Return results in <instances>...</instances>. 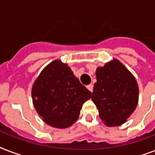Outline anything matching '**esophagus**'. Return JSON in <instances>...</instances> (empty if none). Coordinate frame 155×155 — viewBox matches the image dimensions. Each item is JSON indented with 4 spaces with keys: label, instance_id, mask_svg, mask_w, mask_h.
Returning a JSON list of instances; mask_svg holds the SVG:
<instances>
[{
    "label": "esophagus",
    "instance_id": "1",
    "mask_svg": "<svg viewBox=\"0 0 155 155\" xmlns=\"http://www.w3.org/2000/svg\"><path fill=\"white\" fill-rule=\"evenodd\" d=\"M87 89L89 90L90 92H92V91H93V85H92V84L87 85Z\"/></svg>",
    "mask_w": 155,
    "mask_h": 155
}]
</instances>
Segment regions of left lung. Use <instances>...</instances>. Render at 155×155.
Segmentation results:
<instances>
[{
	"label": "left lung",
	"mask_w": 155,
	"mask_h": 155,
	"mask_svg": "<svg viewBox=\"0 0 155 155\" xmlns=\"http://www.w3.org/2000/svg\"><path fill=\"white\" fill-rule=\"evenodd\" d=\"M92 101L107 126H117L126 121L138 102V86L132 73L114 58L97 68Z\"/></svg>",
	"instance_id": "1"
}]
</instances>
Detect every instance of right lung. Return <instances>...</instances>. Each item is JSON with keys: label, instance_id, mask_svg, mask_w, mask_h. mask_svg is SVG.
Listing matches in <instances>:
<instances>
[{"label": "right lung", "instance_id": "1", "mask_svg": "<svg viewBox=\"0 0 155 155\" xmlns=\"http://www.w3.org/2000/svg\"><path fill=\"white\" fill-rule=\"evenodd\" d=\"M31 93L34 106L43 121L58 129L74 124L83 104L92 96L68 64L60 60L53 61L42 71Z\"/></svg>", "mask_w": 155, "mask_h": 155}]
</instances>
